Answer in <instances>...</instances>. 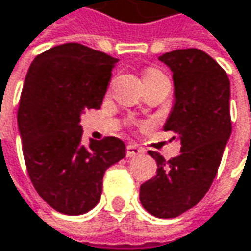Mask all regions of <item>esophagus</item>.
<instances>
[{"instance_id": "1", "label": "esophagus", "mask_w": 251, "mask_h": 251, "mask_svg": "<svg viewBox=\"0 0 251 251\" xmlns=\"http://www.w3.org/2000/svg\"><path fill=\"white\" fill-rule=\"evenodd\" d=\"M142 153V149L135 146V145H127L126 146V156L127 157H133V156H138Z\"/></svg>"}]
</instances>
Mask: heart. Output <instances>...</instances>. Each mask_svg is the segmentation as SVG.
<instances>
[{"mask_svg": "<svg viewBox=\"0 0 251 251\" xmlns=\"http://www.w3.org/2000/svg\"><path fill=\"white\" fill-rule=\"evenodd\" d=\"M160 76H163V74L155 68H149L145 71V79H155V78H160Z\"/></svg>", "mask_w": 251, "mask_h": 251, "instance_id": "1", "label": "heart"}]
</instances>
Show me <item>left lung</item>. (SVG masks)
I'll return each mask as SVG.
<instances>
[{
	"label": "left lung",
	"mask_w": 251,
	"mask_h": 251,
	"mask_svg": "<svg viewBox=\"0 0 251 251\" xmlns=\"http://www.w3.org/2000/svg\"><path fill=\"white\" fill-rule=\"evenodd\" d=\"M173 72L175 102L163 126L180 140V155L165 160L149 151L156 175L140 186L142 206L170 219L196 206L207 193L231 133L230 81L206 52L189 48L159 56Z\"/></svg>",
	"instance_id": "8db88e82"
}]
</instances>
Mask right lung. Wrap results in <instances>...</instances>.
<instances>
[{"instance_id":"add662e5","label":"right lung","mask_w":251,"mask_h":251,"mask_svg":"<svg viewBox=\"0 0 251 251\" xmlns=\"http://www.w3.org/2000/svg\"><path fill=\"white\" fill-rule=\"evenodd\" d=\"M116 58L69 42L39 53L24 82L18 129L38 195L56 212L78 216L100 199L103 173L126 155L108 136L82 143L81 115L99 109Z\"/></svg>"}]
</instances>
